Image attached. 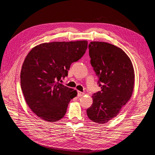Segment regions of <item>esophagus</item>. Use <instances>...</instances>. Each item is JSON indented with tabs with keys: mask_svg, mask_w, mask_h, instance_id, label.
I'll list each match as a JSON object with an SVG mask.
<instances>
[{
	"mask_svg": "<svg viewBox=\"0 0 155 155\" xmlns=\"http://www.w3.org/2000/svg\"><path fill=\"white\" fill-rule=\"evenodd\" d=\"M84 94H85V93L81 92H80V91H78V97H81V96H83Z\"/></svg>",
	"mask_w": 155,
	"mask_h": 155,
	"instance_id": "1",
	"label": "esophagus"
}]
</instances>
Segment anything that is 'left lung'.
Wrapping results in <instances>:
<instances>
[{
    "mask_svg": "<svg viewBox=\"0 0 155 155\" xmlns=\"http://www.w3.org/2000/svg\"><path fill=\"white\" fill-rule=\"evenodd\" d=\"M88 49L91 63L99 77L101 91L92 95L93 104L87 114L94 122L104 124L115 118L131 97L134 68L129 56L118 46L92 41Z\"/></svg>",
    "mask_w": 155,
    "mask_h": 155,
    "instance_id": "1",
    "label": "left lung"
}]
</instances>
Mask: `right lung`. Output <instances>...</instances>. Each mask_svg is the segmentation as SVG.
<instances>
[{
  "instance_id": "1",
  "label": "right lung",
  "mask_w": 155,
  "mask_h": 155,
  "mask_svg": "<svg viewBox=\"0 0 155 155\" xmlns=\"http://www.w3.org/2000/svg\"><path fill=\"white\" fill-rule=\"evenodd\" d=\"M87 45V41L45 43L26 55L21 85L27 105L39 118L55 122L66 114L70 101L78 92L59 81L68 76L71 64L85 54Z\"/></svg>"
}]
</instances>
